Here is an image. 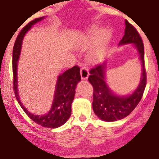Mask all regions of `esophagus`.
I'll list each match as a JSON object with an SVG mask.
<instances>
[{"mask_svg": "<svg viewBox=\"0 0 159 159\" xmlns=\"http://www.w3.org/2000/svg\"><path fill=\"white\" fill-rule=\"evenodd\" d=\"M89 75V69L86 67H83L81 69V76L83 80L87 79Z\"/></svg>", "mask_w": 159, "mask_h": 159, "instance_id": "34e87169", "label": "esophagus"}]
</instances>
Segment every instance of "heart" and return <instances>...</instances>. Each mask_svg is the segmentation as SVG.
<instances>
[{
	"mask_svg": "<svg viewBox=\"0 0 159 159\" xmlns=\"http://www.w3.org/2000/svg\"><path fill=\"white\" fill-rule=\"evenodd\" d=\"M111 31L109 30L108 29H103L100 31V33L99 34L98 36V40L100 42L101 44L102 45H105V43H107V41H108L110 37H111ZM100 53V50L98 51V52L96 54L94 55V58H97L99 56V54Z\"/></svg>",
	"mask_w": 159,
	"mask_h": 159,
	"instance_id": "1",
	"label": "heart"
}]
</instances>
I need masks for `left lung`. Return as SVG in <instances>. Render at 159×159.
<instances>
[{"label":"left lung","mask_w":159,"mask_h":159,"mask_svg":"<svg viewBox=\"0 0 159 159\" xmlns=\"http://www.w3.org/2000/svg\"><path fill=\"white\" fill-rule=\"evenodd\" d=\"M125 24V33L119 45L134 43L142 62L141 79L136 90L132 94L119 96L114 94L107 84L105 80L106 62L90 70L88 80L94 89L92 107L94 113L105 121H116L129 115L141 100L146 86L147 76L143 40L135 27L126 20Z\"/></svg>","instance_id":"left-lung-1"}]
</instances>
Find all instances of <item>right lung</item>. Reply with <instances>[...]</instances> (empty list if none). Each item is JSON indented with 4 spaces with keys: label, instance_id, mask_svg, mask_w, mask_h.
I'll return each mask as SVG.
<instances>
[{
    "label": "right lung",
    "instance_id": "obj_1",
    "mask_svg": "<svg viewBox=\"0 0 159 159\" xmlns=\"http://www.w3.org/2000/svg\"><path fill=\"white\" fill-rule=\"evenodd\" d=\"M43 16H42L30 22L20 31L16 38L13 48V61H12L14 78L13 86L16 98L25 113L33 121L39 125L46 128L55 129L65 124L71 115V104L75 94V87L81 78L80 75V67L75 65L58 76L52 107L50 111L44 115H34L25 108L20 101L17 88V62L20 57L23 38L25 33L31 28L33 25L43 20Z\"/></svg>",
    "mask_w": 159,
    "mask_h": 159
}]
</instances>
